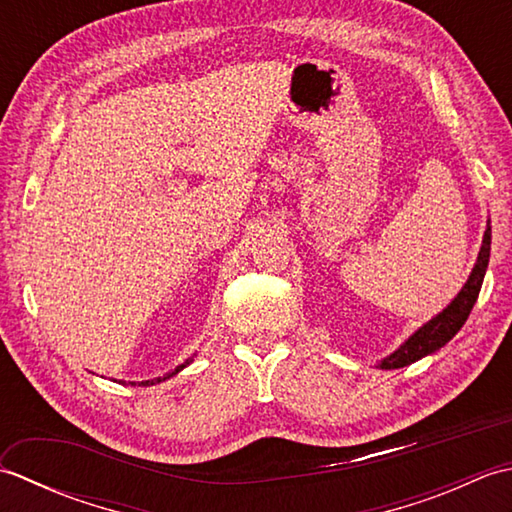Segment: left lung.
I'll return each instance as SVG.
<instances>
[{"label": "left lung", "mask_w": 512, "mask_h": 512, "mask_svg": "<svg viewBox=\"0 0 512 512\" xmlns=\"http://www.w3.org/2000/svg\"><path fill=\"white\" fill-rule=\"evenodd\" d=\"M488 257H491V226H486L480 255H477V264L460 295L451 301V306L447 310H442L436 319H431L427 325H422V328L413 334L405 345H400L394 354L387 356L385 361L380 363V367L398 369V367L416 363L418 358L440 350L442 345H447L453 336L458 334L464 321L469 319V314L477 301V295H480L482 281L488 268Z\"/></svg>", "instance_id": "8db88e82"}]
</instances>
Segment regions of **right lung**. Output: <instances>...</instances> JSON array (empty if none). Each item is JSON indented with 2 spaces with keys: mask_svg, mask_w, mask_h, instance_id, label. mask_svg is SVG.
I'll return each instance as SVG.
<instances>
[{
  "mask_svg": "<svg viewBox=\"0 0 512 512\" xmlns=\"http://www.w3.org/2000/svg\"><path fill=\"white\" fill-rule=\"evenodd\" d=\"M184 365H189V361H187V363H184ZM184 365H178V367H176V369H173V372H171V374H167V376H158V378H154V380H143V383H138V385H143V387H145V385H154V383H160V380H165V378L173 376V374H176V372H180V369H182ZM132 385H134V383H132Z\"/></svg>",
  "mask_w": 512,
  "mask_h": 512,
  "instance_id": "1",
  "label": "right lung"
}]
</instances>
